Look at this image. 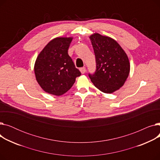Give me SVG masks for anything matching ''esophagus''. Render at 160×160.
Returning a JSON list of instances; mask_svg holds the SVG:
<instances>
[{
  "instance_id": "1",
  "label": "esophagus",
  "mask_w": 160,
  "mask_h": 160,
  "mask_svg": "<svg viewBox=\"0 0 160 160\" xmlns=\"http://www.w3.org/2000/svg\"><path fill=\"white\" fill-rule=\"evenodd\" d=\"M80 71L82 74H84L86 72V67H82V68L80 69Z\"/></svg>"
}]
</instances>
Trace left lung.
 Segmentation results:
<instances>
[{
    "mask_svg": "<svg viewBox=\"0 0 160 160\" xmlns=\"http://www.w3.org/2000/svg\"><path fill=\"white\" fill-rule=\"evenodd\" d=\"M95 55L96 71L89 73L94 86L105 93L121 88L130 72V62L124 50L113 39L94 33L89 37Z\"/></svg>",
    "mask_w": 160,
    "mask_h": 160,
    "instance_id": "8db88e82",
    "label": "left lung"
}]
</instances>
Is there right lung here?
I'll use <instances>...</instances> for the list:
<instances>
[{
    "instance_id": "right-lung-1",
    "label": "right lung",
    "mask_w": 160,
    "mask_h": 160,
    "mask_svg": "<svg viewBox=\"0 0 160 160\" xmlns=\"http://www.w3.org/2000/svg\"><path fill=\"white\" fill-rule=\"evenodd\" d=\"M72 38H56L38 55L34 65L36 80L45 92L60 96L69 91L81 72L76 68L68 49Z\"/></svg>"
}]
</instances>
